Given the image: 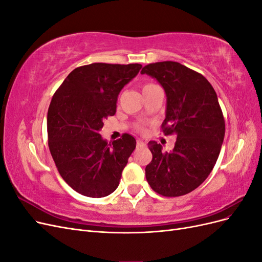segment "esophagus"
<instances>
[{
  "label": "esophagus",
  "mask_w": 262,
  "mask_h": 262,
  "mask_svg": "<svg viewBox=\"0 0 262 262\" xmlns=\"http://www.w3.org/2000/svg\"><path fill=\"white\" fill-rule=\"evenodd\" d=\"M145 145V143L142 140H138L137 141V147H143Z\"/></svg>",
  "instance_id": "esophagus-1"
}]
</instances>
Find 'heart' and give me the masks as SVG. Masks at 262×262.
I'll list each match as a JSON object with an SVG mask.
<instances>
[{
  "label": "heart",
  "instance_id": "heart-1",
  "mask_svg": "<svg viewBox=\"0 0 262 262\" xmlns=\"http://www.w3.org/2000/svg\"><path fill=\"white\" fill-rule=\"evenodd\" d=\"M153 86H156V85L153 84V83H146V84L143 85V87H142V91H145L147 89H150V87H153ZM138 130H144V128L142 125H139L138 126Z\"/></svg>",
  "mask_w": 262,
  "mask_h": 262
}]
</instances>
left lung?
<instances>
[{"mask_svg": "<svg viewBox=\"0 0 262 262\" xmlns=\"http://www.w3.org/2000/svg\"><path fill=\"white\" fill-rule=\"evenodd\" d=\"M158 81L167 96L165 136L175 134L171 152L148 142L153 158L145 176L155 192L180 196L208 178L215 165L225 136V121L216 93L202 74L178 62L150 63L141 71Z\"/></svg>", "mask_w": 262, "mask_h": 262, "instance_id": "obj_1", "label": "left lung"}]
</instances>
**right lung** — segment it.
<instances>
[{
	"label": "right lung",
	"mask_w": 262,
	"mask_h": 262,
	"mask_svg": "<svg viewBox=\"0 0 262 262\" xmlns=\"http://www.w3.org/2000/svg\"><path fill=\"white\" fill-rule=\"evenodd\" d=\"M142 66L92 63L74 69L54 93L48 109V145L58 171L76 192L113 193L136 148L130 134L108 143L99 131L116 114L118 95Z\"/></svg>",
	"instance_id": "right-lung-1"
}]
</instances>
